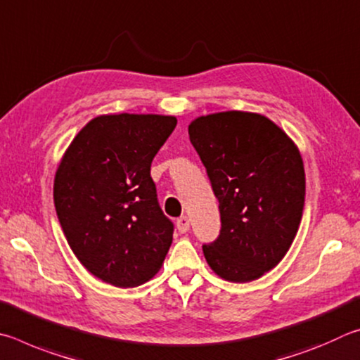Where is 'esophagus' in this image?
I'll return each mask as SVG.
<instances>
[{"mask_svg":"<svg viewBox=\"0 0 360 360\" xmlns=\"http://www.w3.org/2000/svg\"><path fill=\"white\" fill-rule=\"evenodd\" d=\"M176 229H179V232H181V234H185V232L190 231V219H188L186 215L176 219Z\"/></svg>","mask_w":360,"mask_h":360,"instance_id":"34e87169","label":"esophagus"}]
</instances>
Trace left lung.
Masks as SVG:
<instances>
[{
    "label": "left lung",
    "instance_id": "left-lung-1",
    "mask_svg": "<svg viewBox=\"0 0 360 360\" xmlns=\"http://www.w3.org/2000/svg\"><path fill=\"white\" fill-rule=\"evenodd\" d=\"M190 141L219 202L221 231L204 245L223 280L248 283L278 264L299 231L305 202L300 151L272 120L218 112L193 120Z\"/></svg>",
    "mask_w": 360,
    "mask_h": 360
}]
</instances>
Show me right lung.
I'll return each mask as SVG.
<instances>
[{"label": "right lung", "instance_id": "add662e5", "mask_svg": "<svg viewBox=\"0 0 360 360\" xmlns=\"http://www.w3.org/2000/svg\"><path fill=\"white\" fill-rule=\"evenodd\" d=\"M176 118L153 113L99 115L63 155L53 202L69 247L88 272L134 288L161 269L174 224L150 176L151 161Z\"/></svg>", "mask_w": 360, "mask_h": 360}]
</instances>
